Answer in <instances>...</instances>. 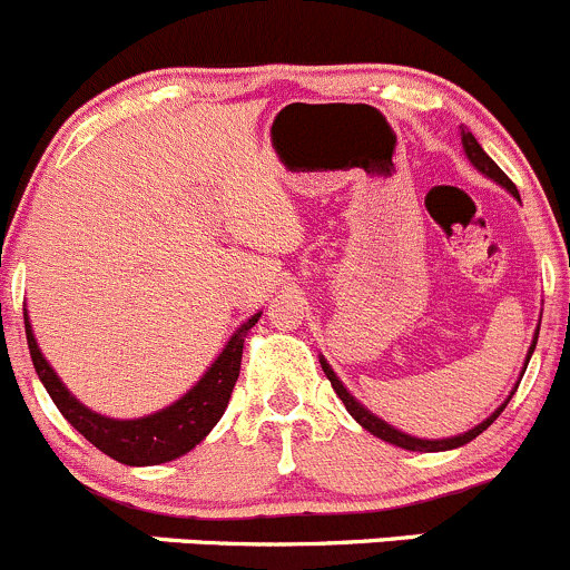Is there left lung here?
Returning a JSON list of instances; mask_svg holds the SVG:
<instances>
[{"label": "left lung", "instance_id": "left-lung-1", "mask_svg": "<svg viewBox=\"0 0 570 570\" xmlns=\"http://www.w3.org/2000/svg\"><path fill=\"white\" fill-rule=\"evenodd\" d=\"M463 146H465V155H469V160L474 163V166L479 168V171H482V174H488V177H490V179H495V183H499V185H504V188L510 190L512 196H518V188H515V185H512V179L507 177V174L501 171V168L495 166V163L490 160L488 155H484V149H482V146L476 144V138H474V135H471V132H465V129H463ZM534 343H538V337H534V341H532V346H529L527 363H529V357H532V352H534ZM321 368H324L326 380L332 382V387H335V393H337V396H341V402L346 404L348 415H352V419L357 421L360 426H365V430H368L371 435L382 438V441L393 443V446L410 449V452H446V449H458V446H465V443H471V441H474L476 435H482V432L488 430V426L493 424L495 419H499V415H501V410L507 407V402H510V399H507V402L501 404V407L495 410V413L490 415L488 421H482V424L474 426V430H469V432H465V435H458V438H446V441H421V438H410V435H404V432L393 430L391 424H385V421H382V419H376L374 413H368V410H365L363 404H360V402H354V396H352V393L346 391V387L341 385V380H337V376H335V371L330 368V363H326V360H321ZM523 371H527V368H523Z\"/></svg>", "mask_w": 570, "mask_h": 570}]
</instances>
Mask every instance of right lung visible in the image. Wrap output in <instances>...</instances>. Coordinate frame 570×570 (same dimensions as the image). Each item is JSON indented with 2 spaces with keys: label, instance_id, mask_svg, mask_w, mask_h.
I'll return each mask as SVG.
<instances>
[{
  "label": "right lung",
  "instance_id": "obj_1",
  "mask_svg": "<svg viewBox=\"0 0 570 570\" xmlns=\"http://www.w3.org/2000/svg\"><path fill=\"white\" fill-rule=\"evenodd\" d=\"M257 318H261V313L252 315V318L229 337L227 348L218 354L216 363L207 368V374L202 376L179 402L160 410V413L135 421L105 419V415L82 407V404L66 391L63 382L58 380V374L49 368V363L43 360L41 348H38L36 343V335H32L30 330V321L27 318L24 330L32 365H36L43 387H47V393L52 396L55 407L63 413V419L69 421L86 441H91L99 452L118 460V463L157 465L183 458V454L190 452L196 443L205 441L207 432L218 424V419H222L224 410H227L229 396H233L235 382H238L244 337L246 332L257 324Z\"/></svg>",
  "mask_w": 570,
  "mask_h": 570
}]
</instances>
